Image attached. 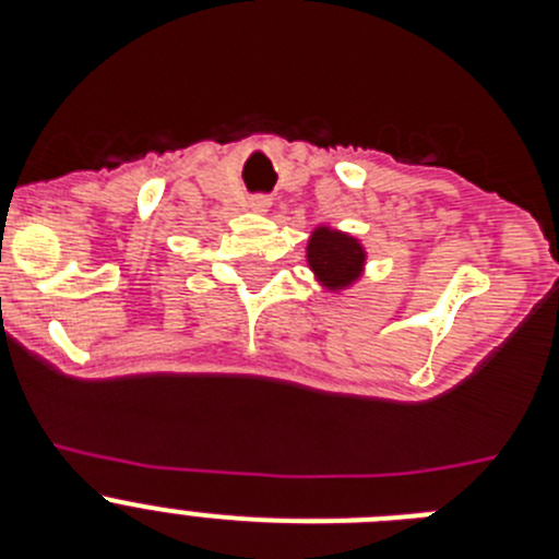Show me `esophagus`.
<instances>
[{
	"label": "esophagus",
	"instance_id": "obj_1",
	"mask_svg": "<svg viewBox=\"0 0 559 559\" xmlns=\"http://www.w3.org/2000/svg\"><path fill=\"white\" fill-rule=\"evenodd\" d=\"M249 210L251 212H269L271 210V199H265V195H254V199L249 201Z\"/></svg>",
	"mask_w": 559,
	"mask_h": 559
}]
</instances>
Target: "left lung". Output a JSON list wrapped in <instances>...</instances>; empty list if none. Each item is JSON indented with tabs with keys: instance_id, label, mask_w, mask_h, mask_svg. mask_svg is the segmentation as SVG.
I'll return each mask as SVG.
<instances>
[{
	"instance_id": "obj_1",
	"label": "left lung",
	"mask_w": 559,
	"mask_h": 559,
	"mask_svg": "<svg viewBox=\"0 0 559 559\" xmlns=\"http://www.w3.org/2000/svg\"><path fill=\"white\" fill-rule=\"evenodd\" d=\"M305 260H308V269L313 271L316 283L328 294H341V290L353 288L364 276L367 249L349 231L322 224L310 231Z\"/></svg>"
}]
</instances>
